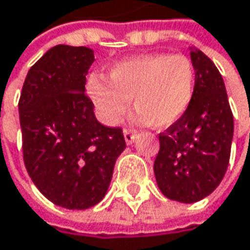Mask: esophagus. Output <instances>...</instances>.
I'll use <instances>...</instances> for the list:
<instances>
[{"mask_svg": "<svg viewBox=\"0 0 250 250\" xmlns=\"http://www.w3.org/2000/svg\"><path fill=\"white\" fill-rule=\"evenodd\" d=\"M125 140L127 145H130V143H133L134 142V139H136V131H133V130H128V128H125Z\"/></svg>", "mask_w": 250, "mask_h": 250, "instance_id": "obj_1", "label": "esophagus"}]
</instances>
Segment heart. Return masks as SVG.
Masks as SVG:
<instances>
[{
  "label": "heart",
  "instance_id": "heart-1",
  "mask_svg": "<svg viewBox=\"0 0 250 250\" xmlns=\"http://www.w3.org/2000/svg\"><path fill=\"white\" fill-rule=\"evenodd\" d=\"M88 94L100 119L117 125L130 108V100L142 125L169 127L191 105L195 89V66L185 55L150 53L117 62L108 79L92 74L86 82Z\"/></svg>",
  "mask_w": 250,
  "mask_h": 250
}]
</instances>
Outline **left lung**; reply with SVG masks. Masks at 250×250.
Returning <instances> with one entry per match:
<instances>
[{
    "mask_svg": "<svg viewBox=\"0 0 250 250\" xmlns=\"http://www.w3.org/2000/svg\"><path fill=\"white\" fill-rule=\"evenodd\" d=\"M191 61L195 66L194 98L185 114L159 134L161 147L153 164L162 194L187 204L219 187L233 139V114L219 69L198 49L191 52Z\"/></svg>",
    "mask_w": 250,
    "mask_h": 250,
    "instance_id": "left-lung-1",
    "label": "left lung"
}]
</instances>
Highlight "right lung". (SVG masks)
I'll return each instance as SVG.
<instances>
[{"instance_id":"right-lung-1","label":"right lung","mask_w":250,"mask_h":250,"mask_svg":"<svg viewBox=\"0 0 250 250\" xmlns=\"http://www.w3.org/2000/svg\"><path fill=\"white\" fill-rule=\"evenodd\" d=\"M92 62L89 47H52L30 68L19 101L25 169L47 200L69 210L104 198L125 147L123 130L101 125L85 94Z\"/></svg>"}]
</instances>
